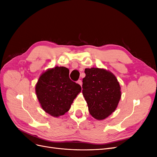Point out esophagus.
Here are the masks:
<instances>
[{
  "label": "esophagus",
  "instance_id": "34e87169",
  "mask_svg": "<svg viewBox=\"0 0 157 157\" xmlns=\"http://www.w3.org/2000/svg\"><path fill=\"white\" fill-rule=\"evenodd\" d=\"M77 82H78V84H80V86H82V81H81V80H78V81H77Z\"/></svg>",
  "mask_w": 157,
  "mask_h": 157
}]
</instances>
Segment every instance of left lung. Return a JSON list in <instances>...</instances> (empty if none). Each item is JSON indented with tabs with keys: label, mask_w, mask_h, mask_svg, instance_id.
<instances>
[{
	"label": "left lung",
	"mask_w": 157,
	"mask_h": 157,
	"mask_svg": "<svg viewBox=\"0 0 157 157\" xmlns=\"http://www.w3.org/2000/svg\"><path fill=\"white\" fill-rule=\"evenodd\" d=\"M82 80V94L90 114L96 120L105 119L116 110L121 98V86L111 71L86 68Z\"/></svg>",
	"instance_id": "obj_1"
}]
</instances>
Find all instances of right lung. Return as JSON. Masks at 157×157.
I'll return each instance as SVG.
<instances>
[{"mask_svg":"<svg viewBox=\"0 0 157 157\" xmlns=\"http://www.w3.org/2000/svg\"><path fill=\"white\" fill-rule=\"evenodd\" d=\"M69 70L56 67L42 73L35 86V92L42 109L50 115L59 117L71 108L81 92L80 85L69 78Z\"/></svg>","mask_w":157,"mask_h":157,"instance_id":"obj_1","label":"right lung"}]
</instances>
